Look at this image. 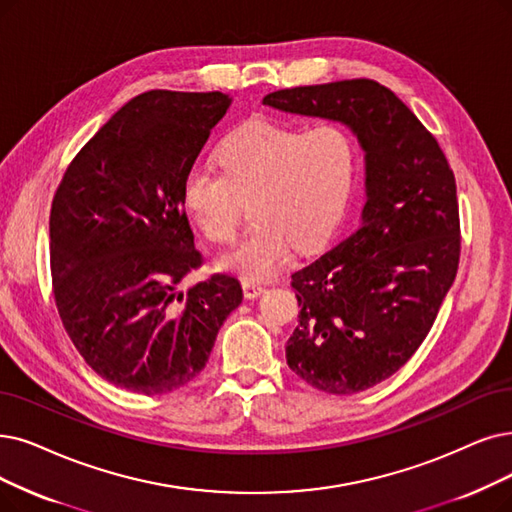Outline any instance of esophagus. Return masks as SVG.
Returning a JSON list of instances; mask_svg holds the SVG:
<instances>
[{"label": "esophagus", "instance_id": "obj_1", "mask_svg": "<svg viewBox=\"0 0 512 512\" xmlns=\"http://www.w3.org/2000/svg\"><path fill=\"white\" fill-rule=\"evenodd\" d=\"M241 288H243L245 298H258L264 292V285L258 281H252V279H243Z\"/></svg>", "mask_w": 512, "mask_h": 512}]
</instances>
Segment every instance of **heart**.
Wrapping results in <instances>:
<instances>
[{
	"mask_svg": "<svg viewBox=\"0 0 512 512\" xmlns=\"http://www.w3.org/2000/svg\"><path fill=\"white\" fill-rule=\"evenodd\" d=\"M220 172L193 166L182 180V206L203 237L231 243L243 203L252 229L224 254L220 269L264 281L279 273L292 245L319 248L338 227L355 180L351 134L325 121L313 128L252 119L218 147Z\"/></svg>",
	"mask_w": 512,
	"mask_h": 512,
	"instance_id": "b5f03b06",
	"label": "heart"
}]
</instances>
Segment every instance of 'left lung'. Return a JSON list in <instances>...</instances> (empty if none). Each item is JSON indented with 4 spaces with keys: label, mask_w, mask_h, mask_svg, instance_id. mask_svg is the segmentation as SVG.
<instances>
[{
    "label": "left lung",
    "mask_w": 512,
    "mask_h": 512,
    "mask_svg": "<svg viewBox=\"0 0 512 512\" xmlns=\"http://www.w3.org/2000/svg\"><path fill=\"white\" fill-rule=\"evenodd\" d=\"M264 105L340 121L365 151L357 227L292 275L290 370L332 395L361 393L418 351L460 262L456 178L420 119L374 79L277 90Z\"/></svg>",
    "instance_id": "1"
}]
</instances>
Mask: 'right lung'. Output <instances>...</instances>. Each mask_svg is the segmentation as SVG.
<instances>
[{
    "instance_id": "1",
    "label": "right lung",
    "mask_w": 512,
    "mask_h": 512,
    "mask_svg": "<svg viewBox=\"0 0 512 512\" xmlns=\"http://www.w3.org/2000/svg\"><path fill=\"white\" fill-rule=\"evenodd\" d=\"M229 105L222 92L132 98L81 147L54 193L58 315L92 370L130 393L151 397L189 384L241 304L239 281L222 273L178 292L203 262L182 180Z\"/></svg>"
}]
</instances>
